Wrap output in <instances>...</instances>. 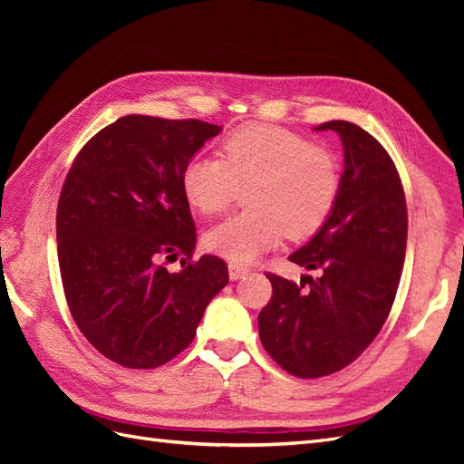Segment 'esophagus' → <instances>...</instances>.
<instances>
[{"mask_svg": "<svg viewBox=\"0 0 464 464\" xmlns=\"http://www.w3.org/2000/svg\"><path fill=\"white\" fill-rule=\"evenodd\" d=\"M247 273H249V269H247V266H244V265H237V263H230L228 265V275H230L232 280H240Z\"/></svg>", "mask_w": 464, "mask_h": 464, "instance_id": "obj_1", "label": "esophagus"}]
</instances>
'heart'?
<instances>
[{"label":"heart","instance_id":"obj_1","mask_svg":"<svg viewBox=\"0 0 464 464\" xmlns=\"http://www.w3.org/2000/svg\"><path fill=\"white\" fill-rule=\"evenodd\" d=\"M334 152L271 123H247L220 143V159L198 154L184 166L181 191L201 215H218L244 193L247 210L205 234V246L234 263L256 261L286 232H317L339 198Z\"/></svg>","mask_w":464,"mask_h":464}]
</instances>
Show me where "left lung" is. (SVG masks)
<instances>
[{"instance_id":"left-lung-1","label":"left lung","mask_w":464,"mask_h":464,"mask_svg":"<svg viewBox=\"0 0 464 464\" xmlns=\"http://www.w3.org/2000/svg\"><path fill=\"white\" fill-rule=\"evenodd\" d=\"M336 131L344 149L339 198L310 242L288 257L319 278L304 285L273 273V296L257 321L269 356L288 373L314 379L354 362L382 331L395 302L406 251L404 189L395 162L375 137L344 120L315 131Z\"/></svg>"}]
</instances>
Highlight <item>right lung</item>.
Returning <instances> with one entry per match:
<instances>
[{
	"instance_id": "obj_1",
	"label": "right lung",
	"mask_w": 464,
	"mask_h": 464,
	"mask_svg": "<svg viewBox=\"0 0 464 464\" xmlns=\"http://www.w3.org/2000/svg\"><path fill=\"white\" fill-rule=\"evenodd\" d=\"M220 125L131 114L81 149L62 188L55 234L79 331L108 360L152 370L188 348L228 285L217 256L191 261L198 232L181 172ZM184 255L170 274L163 259Z\"/></svg>"
}]
</instances>
